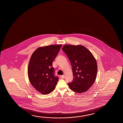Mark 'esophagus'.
<instances>
[{"instance_id": "1", "label": "esophagus", "mask_w": 123, "mask_h": 123, "mask_svg": "<svg viewBox=\"0 0 123 123\" xmlns=\"http://www.w3.org/2000/svg\"><path fill=\"white\" fill-rule=\"evenodd\" d=\"M60 78H62V79H64V78H65V76L64 75H60Z\"/></svg>"}]
</instances>
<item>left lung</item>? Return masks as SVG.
Masks as SVG:
<instances>
[{
	"mask_svg": "<svg viewBox=\"0 0 123 123\" xmlns=\"http://www.w3.org/2000/svg\"><path fill=\"white\" fill-rule=\"evenodd\" d=\"M62 50L71 63L73 80L68 86L71 90L84 93L90 88L95 81L98 66L91 52L81 45L66 44Z\"/></svg>",
	"mask_w": 123,
	"mask_h": 123,
	"instance_id": "8db88e82",
	"label": "left lung"
}]
</instances>
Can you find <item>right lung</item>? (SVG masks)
I'll return each mask as SVG.
<instances>
[{
    "instance_id": "add662e5",
    "label": "right lung",
    "mask_w": 123,
    "mask_h": 123,
    "mask_svg": "<svg viewBox=\"0 0 123 123\" xmlns=\"http://www.w3.org/2000/svg\"><path fill=\"white\" fill-rule=\"evenodd\" d=\"M62 44L39 47L33 52L29 63L28 74L30 83L43 94L54 90L59 79L55 77L52 63L60 50Z\"/></svg>"
}]
</instances>
